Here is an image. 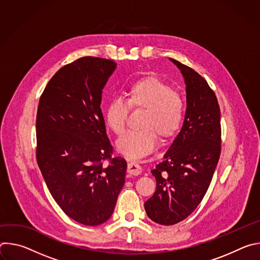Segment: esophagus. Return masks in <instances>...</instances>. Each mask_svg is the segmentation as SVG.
<instances>
[{"label":"esophagus","mask_w":260,"mask_h":260,"mask_svg":"<svg viewBox=\"0 0 260 260\" xmlns=\"http://www.w3.org/2000/svg\"><path fill=\"white\" fill-rule=\"evenodd\" d=\"M127 173L131 175H134V176H138L142 173V168L136 161H131L127 165Z\"/></svg>","instance_id":"obj_1"}]
</instances>
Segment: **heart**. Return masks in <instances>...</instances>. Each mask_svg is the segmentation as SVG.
Segmentation results:
<instances>
[{
    "mask_svg": "<svg viewBox=\"0 0 260 260\" xmlns=\"http://www.w3.org/2000/svg\"><path fill=\"white\" fill-rule=\"evenodd\" d=\"M129 107L145 109L141 129L124 133L116 142L118 151L131 159H139L155 150L157 135L169 139L180 129L185 105L181 95L157 78L149 77L133 84L126 100L115 96L107 106L105 118L108 126L119 135L124 131Z\"/></svg>",
    "mask_w": 260,
    "mask_h": 260,
    "instance_id": "heart-1",
    "label": "heart"
}]
</instances>
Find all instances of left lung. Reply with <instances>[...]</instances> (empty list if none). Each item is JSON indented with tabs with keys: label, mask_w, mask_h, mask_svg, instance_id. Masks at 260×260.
Masks as SVG:
<instances>
[{
	"label": "left lung",
	"mask_w": 260,
	"mask_h": 260,
	"mask_svg": "<svg viewBox=\"0 0 260 260\" xmlns=\"http://www.w3.org/2000/svg\"><path fill=\"white\" fill-rule=\"evenodd\" d=\"M184 77L187 108L184 122L164 160L151 171L156 190L144 207L152 221L173 225L204 199L221 152L220 108L215 92L193 69L170 58Z\"/></svg>",
	"instance_id": "left-lung-1"
}]
</instances>
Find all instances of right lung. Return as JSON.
<instances>
[{
    "label": "right lung",
    "mask_w": 260,
    "mask_h": 260,
    "mask_svg": "<svg viewBox=\"0 0 260 260\" xmlns=\"http://www.w3.org/2000/svg\"><path fill=\"white\" fill-rule=\"evenodd\" d=\"M116 66L93 56L66 64L46 85L37 111L36 156L47 187L70 218L89 226L111 217L125 181L127 164L111 156L101 110Z\"/></svg>",
    "instance_id": "add662e5"
}]
</instances>
